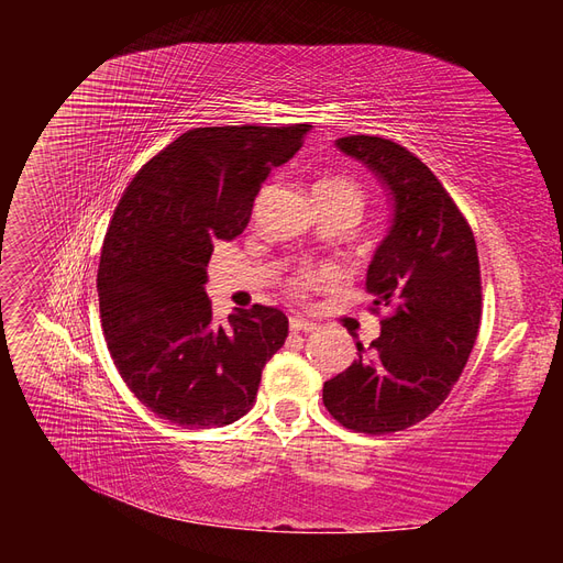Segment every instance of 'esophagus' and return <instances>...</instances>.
<instances>
[{
	"instance_id": "34e87169",
	"label": "esophagus",
	"mask_w": 563,
	"mask_h": 563,
	"mask_svg": "<svg viewBox=\"0 0 563 563\" xmlns=\"http://www.w3.org/2000/svg\"><path fill=\"white\" fill-rule=\"evenodd\" d=\"M291 331L294 333H314L317 331V323L305 321L300 317H291Z\"/></svg>"
}]
</instances>
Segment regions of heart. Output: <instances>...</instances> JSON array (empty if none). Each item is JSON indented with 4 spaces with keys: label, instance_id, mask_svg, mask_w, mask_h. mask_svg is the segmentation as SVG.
<instances>
[{
    "label": "heart",
    "instance_id": "obj_1",
    "mask_svg": "<svg viewBox=\"0 0 563 563\" xmlns=\"http://www.w3.org/2000/svg\"><path fill=\"white\" fill-rule=\"evenodd\" d=\"M314 195H331V197H350L356 199L362 203V192L360 187L354 185V180L345 178V176H331V178H323L321 183H317L314 187ZM338 279V272L331 267H302L298 269L296 275L288 282V288H291V294L300 300L308 298L314 291H323V288H329L331 284H335Z\"/></svg>",
    "mask_w": 563,
    "mask_h": 563
}]
</instances>
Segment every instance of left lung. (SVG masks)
I'll list each match as a JSON object with an SVG mask.
<instances>
[{
    "label": "left lung",
    "mask_w": 563,
    "mask_h": 563,
    "mask_svg": "<svg viewBox=\"0 0 563 563\" xmlns=\"http://www.w3.org/2000/svg\"><path fill=\"white\" fill-rule=\"evenodd\" d=\"M338 147L364 162L395 197V225L368 265L380 335L356 343L347 371L323 383V406L347 430L391 434L424 420L451 395L482 323L474 232L446 187L404 145L347 135Z\"/></svg>",
    "instance_id": "left-lung-1"
}]
</instances>
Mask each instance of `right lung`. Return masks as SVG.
<instances>
[{
  "instance_id": "1",
  "label": "right lung",
  "mask_w": 563,
  "mask_h": 563,
  "mask_svg": "<svg viewBox=\"0 0 563 563\" xmlns=\"http://www.w3.org/2000/svg\"><path fill=\"white\" fill-rule=\"evenodd\" d=\"M310 124L203 126L152 157L119 199L98 267L112 362L135 399L183 428H223L251 411L261 373L288 335L277 308L213 321L216 242L249 225L255 195L300 150Z\"/></svg>"
}]
</instances>
